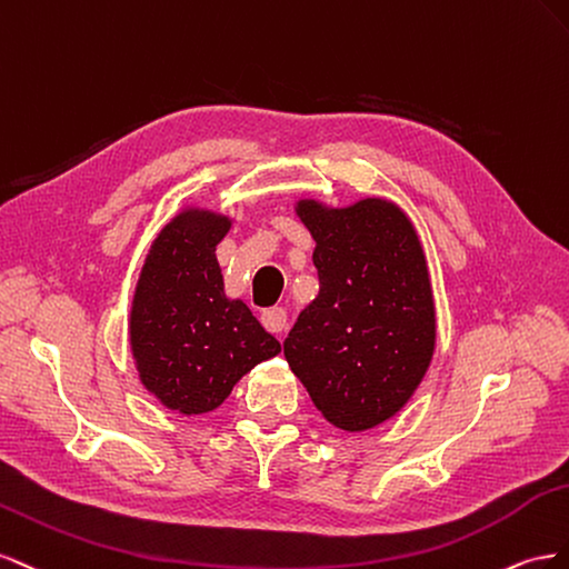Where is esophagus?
Masks as SVG:
<instances>
[{"mask_svg":"<svg viewBox=\"0 0 569 569\" xmlns=\"http://www.w3.org/2000/svg\"><path fill=\"white\" fill-rule=\"evenodd\" d=\"M286 323H288V315H286L283 307H271V310L262 312V327L269 333L281 336L286 331Z\"/></svg>","mask_w":569,"mask_h":569,"instance_id":"esophagus-1","label":"esophagus"}]
</instances>
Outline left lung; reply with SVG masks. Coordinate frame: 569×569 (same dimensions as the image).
Instances as JSON below:
<instances>
[{"mask_svg":"<svg viewBox=\"0 0 569 569\" xmlns=\"http://www.w3.org/2000/svg\"><path fill=\"white\" fill-rule=\"evenodd\" d=\"M296 214L315 238L319 296L300 312L283 355L317 410L357 433L396 417L436 348V307L415 223L386 198Z\"/></svg>","mask_w":569,"mask_h":569,"instance_id":"left-lung-1","label":"left lung"}]
</instances>
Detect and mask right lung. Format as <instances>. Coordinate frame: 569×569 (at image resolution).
Returning <instances> with one entry per match:
<instances>
[{
  "label": "right lung",
  "mask_w": 569,
  "mask_h": 569,
  "mask_svg": "<svg viewBox=\"0 0 569 569\" xmlns=\"http://www.w3.org/2000/svg\"><path fill=\"white\" fill-rule=\"evenodd\" d=\"M233 219L183 207L157 233L140 269L128 338L140 383L178 415H204L254 365L281 352L250 307L229 298L217 246Z\"/></svg>",
  "instance_id": "obj_1"
}]
</instances>
